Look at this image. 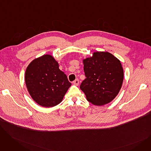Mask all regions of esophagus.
Wrapping results in <instances>:
<instances>
[{"instance_id": "34e87169", "label": "esophagus", "mask_w": 151, "mask_h": 151, "mask_svg": "<svg viewBox=\"0 0 151 151\" xmlns=\"http://www.w3.org/2000/svg\"><path fill=\"white\" fill-rule=\"evenodd\" d=\"M73 84L75 86H78L79 84V80H78V79H76V80H75L73 82Z\"/></svg>"}]
</instances>
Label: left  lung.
<instances>
[{
    "label": "left lung",
    "mask_w": 151,
    "mask_h": 151,
    "mask_svg": "<svg viewBox=\"0 0 151 151\" xmlns=\"http://www.w3.org/2000/svg\"><path fill=\"white\" fill-rule=\"evenodd\" d=\"M83 62L86 78L80 89L87 100L98 106L111 101L123 83L124 70L120 60L108 52L97 51Z\"/></svg>",
    "instance_id": "1"
}]
</instances>
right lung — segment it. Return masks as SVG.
<instances>
[{
	"label": "right lung",
	"instance_id": "obj_1",
	"mask_svg": "<svg viewBox=\"0 0 151 151\" xmlns=\"http://www.w3.org/2000/svg\"><path fill=\"white\" fill-rule=\"evenodd\" d=\"M25 82L32 99L42 106H56L71 86L66 75L51 55L45 54L32 61L26 68Z\"/></svg>",
	"mask_w": 151,
	"mask_h": 151
}]
</instances>
